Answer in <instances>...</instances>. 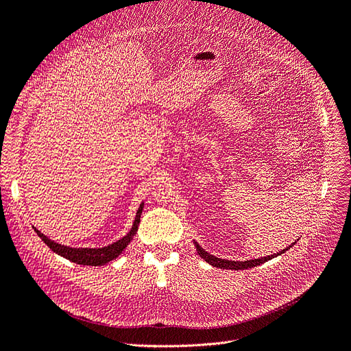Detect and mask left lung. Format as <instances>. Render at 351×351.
Listing matches in <instances>:
<instances>
[{
	"label": "left lung",
	"instance_id": "left-lung-1",
	"mask_svg": "<svg viewBox=\"0 0 351 351\" xmlns=\"http://www.w3.org/2000/svg\"><path fill=\"white\" fill-rule=\"evenodd\" d=\"M195 243V247H196V251H197V254H199L204 260L208 263V264H210L212 267H217V268H223V269H248V268H252V267H256V265H261V264H264V263H267V261H269V260H272V258H276V256H278V255H281V254H284L285 251H288L289 248H291L294 243H291V245L289 247H287L285 250H282L281 252H277V254H274V255H268V256H261V258H256V260H248V261H230V260H221V258H218V256H213V255H210L209 252H206L199 243L197 242H193Z\"/></svg>",
	"mask_w": 351,
	"mask_h": 351
}]
</instances>
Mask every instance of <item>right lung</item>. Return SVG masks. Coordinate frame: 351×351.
Returning a JSON list of instances; mask_svg holds the SVG:
<instances>
[{"label": "right lung", "mask_w": 351, "mask_h": 351, "mask_svg": "<svg viewBox=\"0 0 351 351\" xmlns=\"http://www.w3.org/2000/svg\"><path fill=\"white\" fill-rule=\"evenodd\" d=\"M142 210H143V204L139 206L138 212H136L134 222L130 228V231L128 232V235H125L123 238H120L119 241L110 243V245H108V247H103V248H71V247L62 245V243H57V242L51 241L50 238L41 234L37 228H34V231L44 241L45 245H47L53 252L64 256L66 260L75 263V264H80V265L99 267V265H104V264L116 260V258L125 251V248L129 245L130 241L136 235V231H138V226L141 223Z\"/></svg>", "instance_id": "1"}]
</instances>
